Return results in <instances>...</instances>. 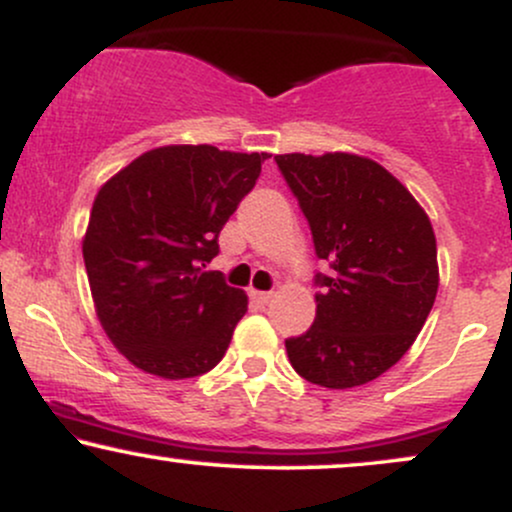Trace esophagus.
<instances>
[{
    "instance_id": "obj_1",
    "label": "esophagus",
    "mask_w": 512,
    "mask_h": 512,
    "mask_svg": "<svg viewBox=\"0 0 512 512\" xmlns=\"http://www.w3.org/2000/svg\"><path fill=\"white\" fill-rule=\"evenodd\" d=\"M250 298L255 301L257 305H267L269 301H272V291H252Z\"/></svg>"
}]
</instances>
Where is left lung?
I'll use <instances>...</instances> for the list:
<instances>
[{"instance_id":"left-lung-1","label":"left lung","mask_w":512,"mask_h":512,"mask_svg":"<svg viewBox=\"0 0 512 512\" xmlns=\"http://www.w3.org/2000/svg\"><path fill=\"white\" fill-rule=\"evenodd\" d=\"M281 175L301 204L315 255V322L286 339L291 366L330 390L366 385L409 351L438 293L431 219L390 170L356 154H281Z\"/></svg>"}]
</instances>
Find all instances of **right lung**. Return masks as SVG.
I'll return each mask as SVG.
<instances>
[{
  "label": "right lung",
  "instance_id": "right-lung-1",
  "mask_svg": "<svg viewBox=\"0 0 512 512\" xmlns=\"http://www.w3.org/2000/svg\"><path fill=\"white\" fill-rule=\"evenodd\" d=\"M267 158L158 146L98 190L84 236L88 286L105 334L132 366L182 380L226 354L248 296L204 267Z\"/></svg>",
  "mask_w": 512,
  "mask_h": 512
}]
</instances>
